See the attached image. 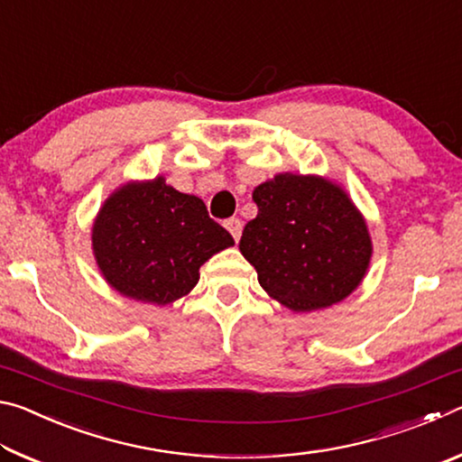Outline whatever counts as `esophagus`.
Returning a JSON list of instances; mask_svg holds the SVG:
<instances>
[{"label": "esophagus", "mask_w": 462, "mask_h": 462, "mask_svg": "<svg viewBox=\"0 0 462 462\" xmlns=\"http://www.w3.org/2000/svg\"><path fill=\"white\" fill-rule=\"evenodd\" d=\"M226 230H228L232 234L234 240H240V234H242V222L238 220V217H230V220L224 222Z\"/></svg>", "instance_id": "1"}]
</instances>
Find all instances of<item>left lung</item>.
Masks as SVG:
<instances>
[{
    "label": "left lung",
    "instance_id": "8db88e82",
    "mask_svg": "<svg viewBox=\"0 0 462 462\" xmlns=\"http://www.w3.org/2000/svg\"><path fill=\"white\" fill-rule=\"evenodd\" d=\"M259 208L240 253L273 300L293 311L332 306L361 283L373 254L365 217L340 185L279 173L253 191Z\"/></svg>",
    "mask_w": 462,
    "mask_h": 462
}]
</instances>
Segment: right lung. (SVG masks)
<instances>
[{
  "mask_svg": "<svg viewBox=\"0 0 462 462\" xmlns=\"http://www.w3.org/2000/svg\"><path fill=\"white\" fill-rule=\"evenodd\" d=\"M101 275L130 300L167 306L198 285L199 267L234 245L206 203L165 179L126 183L101 206L91 228Z\"/></svg>",
  "mask_w": 462,
  "mask_h": 462,
  "instance_id": "right-lung-1",
  "label": "right lung"
}]
</instances>
